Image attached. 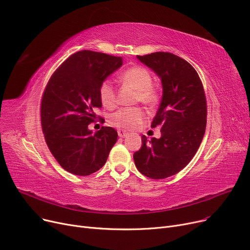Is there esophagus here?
<instances>
[{"label": "esophagus", "mask_w": 250, "mask_h": 250, "mask_svg": "<svg viewBox=\"0 0 250 250\" xmlns=\"http://www.w3.org/2000/svg\"><path fill=\"white\" fill-rule=\"evenodd\" d=\"M117 134H118V137H120V138H125V137L128 136V134L125 132V130H118Z\"/></svg>", "instance_id": "34e87169"}]
</instances>
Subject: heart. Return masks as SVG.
<instances>
[{"mask_svg":"<svg viewBox=\"0 0 250 250\" xmlns=\"http://www.w3.org/2000/svg\"><path fill=\"white\" fill-rule=\"evenodd\" d=\"M121 80L125 84L132 86L136 91V101L144 104L153 105L158 96L153 89V78L150 72L142 67L130 68L122 76ZM99 97L106 108H112L116 103V94L113 83L110 80H105L99 88ZM145 113L138 107H125L118 109L109 117L110 124L120 129H134L145 120Z\"/></svg>","mask_w":250,"mask_h":250,"instance_id":"heart-1","label":"heart"}]
</instances>
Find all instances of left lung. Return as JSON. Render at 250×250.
<instances>
[{
  "instance_id": "8db88e82",
  "label": "left lung",
  "mask_w": 250,
  "mask_h": 250,
  "mask_svg": "<svg viewBox=\"0 0 250 250\" xmlns=\"http://www.w3.org/2000/svg\"><path fill=\"white\" fill-rule=\"evenodd\" d=\"M137 59L160 78L163 90L151 125L161 126V137L142 136L134 161L142 174L163 179L178 173L198 151L206 132V96L198 73L186 60L162 51Z\"/></svg>"
}]
</instances>
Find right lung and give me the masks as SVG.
I'll list each match as a JSON object with an SVG mask.
<instances>
[{"label":"right lung","instance_id":"1","mask_svg":"<svg viewBox=\"0 0 250 250\" xmlns=\"http://www.w3.org/2000/svg\"><path fill=\"white\" fill-rule=\"evenodd\" d=\"M123 62L120 57L81 50L49 79L41 107L42 132L51 154L70 173L86 176L98 171L116 143L114 128L102 126L93 134L88 125L102 105L101 84Z\"/></svg>","mask_w":250,"mask_h":250}]
</instances>
